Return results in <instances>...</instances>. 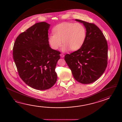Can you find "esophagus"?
Listing matches in <instances>:
<instances>
[{"mask_svg": "<svg viewBox=\"0 0 122 122\" xmlns=\"http://www.w3.org/2000/svg\"><path fill=\"white\" fill-rule=\"evenodd\" d=\"M60 56L61 57H64L65 55H63V54H60Z\"/></svg>", "mask_w": 122, "mask_h": 122, "instance_id": "1", "label": "esophagus"}]
</instances>
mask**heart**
<instances>
[{
    "label": "heart",
    "instance_id": "b5f03b06",
    "mask_svg": "<svg viewBox=\"0 0 122 122\" xmlns=\"http://www.w3.org/2000/svg\"><path fill=\"white\" fill-rule=\"evenodd\" d=\"M54 34L50 35L48 41L54 50H57L64 44L61 48L63 52L71 50L76 51L79 49L84 44L86 31L85 27L79 23L64 22L55 26L53 29Z\"/></svg>",
    "mask_w": 122,
    "mask_h": 122
}]
</instances>
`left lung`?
<instances>
[{
	"mask_svg": "<svg viewBox=\"0 0 122 122\" xmlns=\"http://www.w3.org/2000/svg\"><path fill=\"white\" fill-rule=\"evenodd\" d=\"M86 31L85 42L79 49L65 55V60L78 82L88 84L96 81L106 69L108 45L101 30L93 23L80 20Z\"/></svg>",
	"mask_w": 122,
	"mask_h": 122,
	"instance_id": "left-lung-1",
	"label": "left lung"
}]
</instances>
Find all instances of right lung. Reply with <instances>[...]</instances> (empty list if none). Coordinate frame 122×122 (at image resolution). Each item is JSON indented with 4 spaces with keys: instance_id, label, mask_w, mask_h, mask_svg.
Masks as SVG:
<instances>
[{
    "instance_id": "add662e5",
    "label": "right lung",
    "mask_w": 122,
    "mask_h": 122,
    "mask_svg": "<svg viewBox=\"0 0 122 122\" xmlns=\"http://www.w3.org/2000/svg\"><path fill=\"white\" fill-rule=\"evenodd\" d=\"M50 26L44 22L35 24L17 36L13 46V59L20 77L39 90L51 88L57 79L55 68L60 53L50 47Z\"/></svg>"
}]
</instances>
